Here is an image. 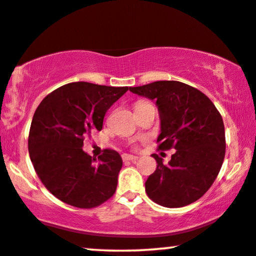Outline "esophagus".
Masks as SVG:
<instances>
[{
    "label": "esophagus",
    "mask_w": 256,
    "mask_h": 256,
    "mask_svg": "<svg viewBox=\"0 0 256 256\" xmlns=\"http://www.w3.org/2000/svg\"><path fill=\"white\" fill-rule=\"evenodd\" d=\"M122 158L124 162H134V160L138 159V156H132V154H126V153H124V154L122 156Z\"/></svg>",
    "instance_id": "obj_1"
}]
</instances>
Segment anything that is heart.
I'll list each match as a JSON object with an SVG mask.
<instances>
[{
  "label": "heart",
  "mask_w": 256,
  "mask_h": 256,
  "mask_svg": "<svg viewBox=\"0 0 256 256\" xmlns=\"http://www.w3.org/2000/svg\"><path fill=\"white\" fill-rule=\"evenodd\" d=\"M145 104H148V103H146V102H139V103H137V105H136V108L140 106V105H145Z\"/></svg>",
  "instance_id": "b5f03b06"
}]
</instances>
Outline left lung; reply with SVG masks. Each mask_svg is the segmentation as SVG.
I'll use <instances>...</instances> for the list:
<instances>
[{
  "label": "left lung",
  "mask_w": 256,
  "mask_h": 256,
  "mask_svg": "<svg viewBox=\"0 0 256 256\" xmlns=\"http://www.w3.org/2000/svg\"><path fill=\"white\" fill-rule=\"evenodd\" d=\"M158 108L159 150L174 148L168 164L156 154V171L145 182L153 202L176 208L200 199L219 174L226 140L222 117L206 94L176 80H159L130 88Z\"/></svg>",
  "instance_id": "left-lung-1"
}]
</instances>
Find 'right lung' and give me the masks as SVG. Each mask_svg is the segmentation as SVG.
<instances>
[{"mask_svg":"<svg viewBox=\"0 0 256 256\" xmlns=\"http://www.w3.org/2000/svg\"><path fill=\"white\" fill-rule=\"evenodd\" d=\"M128 90L76 82L56 88L36 108L28 139L30 159L43 185L60 202L92 208L114 194L120 154L104 150L97 162L82 148L85 136L102 130L106 111Z\"/></svg>","mask_w":256,"mask_h":256,"instance_id":"1","label":"right lung"}]
</instances>
